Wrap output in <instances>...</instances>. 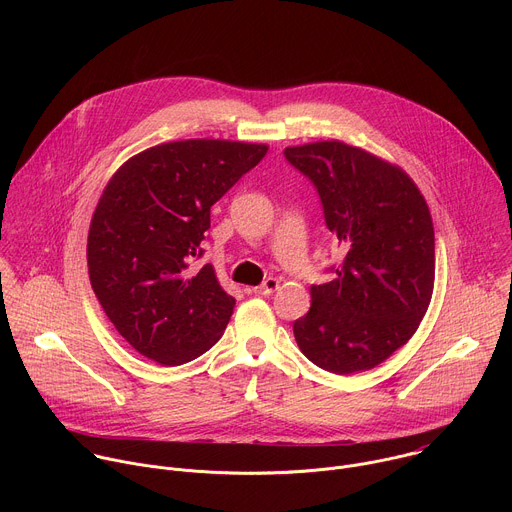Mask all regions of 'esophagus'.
<instances>
[{
  "label": "esophagus",
  "mask_w": 512,
  "mask_h": 512,
  "mask_svg": "<svg viewBox=\"0 0 512 512\" xmlns=\"http://www.w3.org/2000/svg\"><path fill=\"white\" fill-rule=\"evenodd\" d=\"M277 287H279V279L267 277L259 287H251V291H253V294H259V296H271Z\"/></svg>",
  "instance_id": "1"
}]
</instances>
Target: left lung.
I'll list each match as a JSON object with an SVG mask.
<instances>
[{
	"label": "left lung",
	"mask_w": 512,
	"mask_h": 512,
	"mask_svg": "<svg viewBox=\"0 0 512 512\" xmlns=\"http://www.w3.org/2000/svg\"><path fill=\"white\" fill-rule=\"evenodd\" d=\"M322 200L326 227L344 249L336 277L312 285V306L294 322L316 367L350 375L375 369L423 320L435 279L427 202L399 166L344 141L285 148Z\"/></svg>",
	"instance_id": "left-lung-1"
}]
</instances>
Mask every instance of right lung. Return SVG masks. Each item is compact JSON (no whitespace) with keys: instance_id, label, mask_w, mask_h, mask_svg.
Returning <instances> with one entry per match:
<instances>
[{"instance_id":"right-lung-1","label":"right lung","mask_w":512,"mask_h":512,"mask_svg":"<svg viewBox=\"0 0 512 512\" xmlns=\"http://www.w3.org/2000/svg\"><path fill=\"white\" fill-rule=\"evenodd\" d=\"M263 143L182 139L129 158L107 182L89 229L95 296L145 358L176 367L223 336L235 298L202 255L210 206L267 154Z\"/></svg>"}]
</instances>
